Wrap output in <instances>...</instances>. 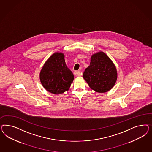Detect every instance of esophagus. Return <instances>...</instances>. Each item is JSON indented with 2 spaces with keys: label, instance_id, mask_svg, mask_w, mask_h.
<instances>
[{
  "label": "esophagus",
  "instance_id": "esophagus-1",
  "mask_svg": "<svg viewBox=\"0 0 152 152\" xmlns=\"http://www.w3.org/2000/svg\"><path fill=\"white\" fill-rule=\"evenodd\" d=\"M74 74L76 76H81L82 75L80 71H74Z\"/></svg>",
  "mask_w": 152,
  "mask_h": 152
}]
</instances>
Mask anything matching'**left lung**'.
<instances>
[{
  "instance_id": "obj_1",
  "label": "left lung",
  "mask_w": 152,
  "mask_h": 152,
  "mask_svg": "<svg viewBox=\"0 0 152 152\" xmlns=\"http://www.w3.org/2000/svg\"><path fill=\"white\" fill-rule=\"evenodd\" d=\"M83 77L94 91L105 92L114 86L117 71L109 57L100 52L91 56L90 66L85 70Z\"/></svg>"
}]
</instances>
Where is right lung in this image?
Listing matches in <instances>:
<instances>
[{"label":"right lung","mask_w":152,"mask_h":152,"mask_svg":"<svg viewBox=\"0 0 152 152\" xmlns=\"http://www.w3.org/2000/svg\"><path fill=\"white\" fill-rule=\"evenodd\" d=\"M64 57L62 53L53 54L46 61L40 73L43 86L54 94L68 90L74 80V75L67 67Z\"/></svg>","instance_id":"add662e5"}]
</instances>
